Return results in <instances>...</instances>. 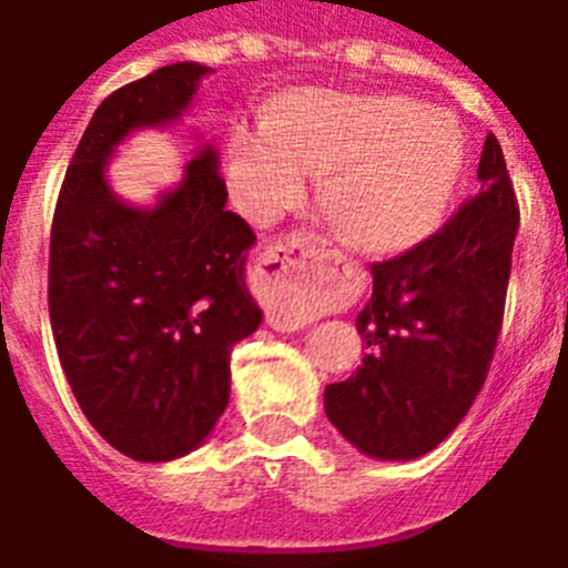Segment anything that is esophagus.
Returning <instances> with one entry per match:
<instances>
[{
	"label": "esophagus",
	"mask_w": 568,
	"mask_h": 568,
	"mask_svg": "<svg viewBox=\"0 0 568 568\" xmlns=\"http://www.w3.org/2000/svg\"><path fill=\"white\" fill-rule=\"evenodd\" d=\"M320 240L305 231L283 236L256 260V288L265 300V320L280 332H297L312 323L305 283L317 268Z\"/></svg>",
	"instance_id": "obj_1"
}]
</instances>
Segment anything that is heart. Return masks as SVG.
<instances>
[{
    "instance_id": "obj_1",
    "label": "heart",
    "mask_w": 568,
    "mask_h": 568,
    "mask_svg": "<svg viewBox=\"0 0 568 568\" xmlns=\"http://www.w3.org/2000/svg\"><path fill=\"white\" fill-rule=\"evenodd\" d=\"M466 168L460 128L420 102L308 91L229 142V189L254 223L294 209L320 176V202L352 243L403 251L443 223Z\"/></svg>"
}]
</instances>
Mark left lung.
I'll list each match as a JSON object with an SVG mask.
<instances>
[{"instance_id":"left-lung-1","label":"left lung","mask_w":568,"mask_h":568,"mask_svg":"<svg viewBox=\"0 0 568 568\" xmlns=\"http://www.w3.org/2000/svg\"><path fill=\"white\" fill-rule=\"evenodd\" d=\"M480 194L406 254L372 265L357 314L363 366L325 388V414L377 460L440 446L486 383L511 274L520 209L495 134L477 165Z\"/></svg>"}]
</instances>
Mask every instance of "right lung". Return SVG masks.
Masks as SVG:
<instances>
[{"label": "right lung", "mask_w": 568, "mask_h": 568, "mask_svg": "<svg viewBox=\"0 0 568 568\" xmlns=\"http://www.w3.org/2000/svg\"><path fill=\"white\" fill-rule=\"evenodd\" d=\"M209 73L174 62L113 91L88 122L59 189L48 312L79 408L131 460L189 455L223 417L231 348L263 323L245 285L256 243L216 151L202 145L154 209L113 194L105 165L136 128L176 122Z\"/></svg>", "instance_id": "right-lung-1"}]
</instances>
